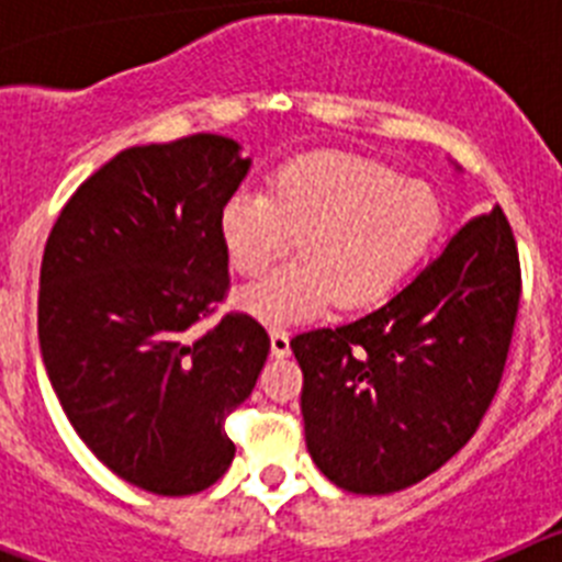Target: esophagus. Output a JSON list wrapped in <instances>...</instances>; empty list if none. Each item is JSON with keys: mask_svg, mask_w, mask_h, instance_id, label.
<instances>
[{"mask_svg": "<svg viewBox=\"0 0 562 562\" xmlns=\"http://www.w3.org/2000/svg\"><path fill=\"white\" fill-rule=\"evenodd\" d=\"M270 342H272V355L286 357L290 355V331L281 329V326H270Z\"/></svg>", "mask_w": 562, "mask_h": 562, "instance_id": "1", "label": "esophagus"}]
</instances>
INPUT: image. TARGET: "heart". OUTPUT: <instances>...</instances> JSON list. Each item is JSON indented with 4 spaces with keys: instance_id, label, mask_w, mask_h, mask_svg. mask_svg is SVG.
Wrapping results in <instances>:
<instances>
[{
    "instance_id": "obj_1",
    "label": "heart",
    "mask_w": 562,
    "mask_h": 562,
    "mask_svg": "<svg viewBox=\"0 0 562 562\" xmlns=\"http://www.w3.org/2000/svg\"><path fill=\"white\" fill-rule=\"evenodd\" d=\"M439 231V202L419 180L346 151H315L278 168L265 196L238 193L222 211L233 270L265 276L295 247L297 261L258 281L241 304L267 321L371 304L400 284Z\"/></svg>"
}]
</instances>
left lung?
I'll return each instance as SVG.
<instances>
[{
    "label": "left lung",
    "instance_id": "left-lung-1",
    "mask_svg": "<svg viewBox=\"0 0 562 562\" xmlns=\"http://www.w3.org/2000/svg\"><path fill=\"white\" fill-rule=\"evenodd\" d=\"M518 306V241L495 205L389 304L292 337L321 473L349 493L389 495L453 459L498 391Z\"/></svg>",
    "mask_w": 562,
    "mask_h": 562
}]
</instances>
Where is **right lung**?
Listing matches in <instances>:
<instances>
[{"label": "right lung", "instance_id": "add662e5", "mask_svg": "<svg viewBox=\"0 0 562 562\" xmlns=\"http://www.w3.org/2000/svg\"><path fill=\"white\" fill-rule=\"evenodd\" d=\"M250 160L220 134L132 146L67 200L38 276V342L76 434L154 495L202 493L236 445L270 335L247 312L196 331L231 292L222 211Z\"/></svg>", "mask_w": 562, "mask_h": 562}]
</instances>
